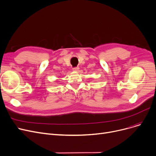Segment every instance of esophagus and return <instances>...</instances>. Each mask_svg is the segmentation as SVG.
Returning a JSON list of instances; mask_svg holds the SVG:
<instances>
[{
  "label": "esophagus",
  "mask_w": 156,
  "mask_h": 156,
  "mask_svg": "<svg viewBox=\"0 0 156 156\" xmlns=\"http://www.w3.org/2000/svg\"><path fill=\"white\" fill-rule=\"evenodd\" d=\"M73 70L74 71L77 72V71L79 70V67H73Z\"/></svg>",
  "instance_id": "1"
}]
</instances>
